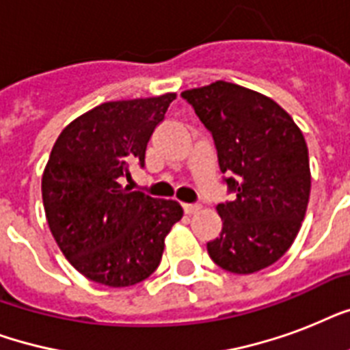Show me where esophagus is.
Segmentation results:
<instances>
[{
	"mask_svg": "<svg viewBox=\"0 0 350 350\" xmlns=\"http://www.w3.org/2000/svg\"><path fill=\"white\" fill-rule=\"evenodd\" d=\"M200 208H202V205H198V203H185V205H183V211H185L187 214H196Z\"/></svg>",
	"mask_w": 350,
	"mask_h": 350,
	"instance_id": "obj_1",
	"label": "esophagus"
}]
</instances>
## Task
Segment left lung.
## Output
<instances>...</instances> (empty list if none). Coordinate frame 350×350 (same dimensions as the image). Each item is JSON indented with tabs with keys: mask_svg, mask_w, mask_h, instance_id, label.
I'll return each mask as SVG.
<instances>
[{
	"mask_svg": "<svg viewBox=\"0 0 350 350\" xmlns=\"http://www.w3.org/2000/svg\"><path fill=\"white\" fill-rule=\"evenodd\" d=\"M214 137L232 202L219 203V238L207 243L216 265L252 274L276 263L296 239L310 196L309 150L276 101L229 81L181 92Z\"/></svg>",
	"mask_w": 350,
	"mask_h": 350,
	"instance_id": "8db88e82",
	"label": "left lung"
}]
</instances>
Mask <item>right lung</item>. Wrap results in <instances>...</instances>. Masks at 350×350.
I'll use <instances>...</instances> for the list:
<instances>
[{
	"mask_svg": "<svg viewBox=\"0 0 350 350\" xmlns=\"http://www.w3.org/2000/svg\"><path fill=\"white\" fill-rule=\"evenodd\" d=\"M174 92L107 101L57 136L41 178L46 224L70 265L92 282L131 287L158 269L165 236L180 221L174 200L121 185L131 163H145L147 143Z\"/></svg>",
	"mask_w": 350,
	"mask_h": 350,
	"instance_id": "add662e5",
	"label": "right lung"
}]
</instances>
